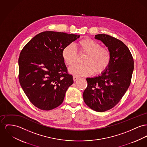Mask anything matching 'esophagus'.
<instances>
[{
    "instance_id": "1",
    "label": "esophagus",
    "mask_w": 147,
    "mask_h": 147,
    "mask_svg": "<svg viewBox=\"0 0 147 147\" xmlns=\"http://www.w3.org/2000/svg\"><path fill=\"white\" fill-rule=\"evenodd\" d=\"M79 78H80V77L78 76H74V80L75 81H77Z\"/></svg>"
}]
</instances>
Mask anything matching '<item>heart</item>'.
Returning <instances> with one entry per match:
<instances>
[{
    "label": "heart",
    "instance_id": "b5f03b06",
    "mask_svg": "<svg viewBox=\"0 0 147 147\" xmlns=\"http://www.w3.org/2000/svg\"><path fill=\"white\" fill-rule=\"evenodd\" d=\"M75 47L78 53H85L86 56L83 59L84 64H75L69 67L71 74L86 76L91 75L94 71L96 73H100L108 67L111 56L107 47L100 46L97 42L90 38L80 40L75 43ZM75 49L72 45H69L63 49L62 56L67 65H72L76 62Z\"/></svg>",
    "mask_w": 147,
    "mask_h": 147
}]
</instances>
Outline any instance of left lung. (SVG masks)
I'll use <instances>...</instances> for the list:
<instances>
[{"label": "left lung", "mask_w": 147, "mask_h": 147, "mask_svg": "<svg viewBox=\"0 0 147 147\" xmlns=\"http://www.w3.org/2000/svg\"><path fill=\"white\" fill-rule=\"evenodd\" d=\"M109 50L108 67L98 76L87 78L83 93L84 102L98 112L114 107L129 88L134 69V61L127 46L121 40L105 34L95 35Z\"/></svg>", "instance_id": "1"}]
</instances>
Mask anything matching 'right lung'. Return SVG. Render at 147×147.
Masks as SVG:
<instances>
[{"instance_id":"obj_1","label":"right lung","mask_w":147,"mask_h":147,"mask_svg":"<svg viewBox=\"0 0 147 147\" xmlns=\"http://www.w3.org/2000/svg\"><path fill=\"white\" fill-rule=\"evenodd\" d=\"M80 35L45 31L37 34L22 49L18 59L20 84L37 108L50 110L63 101L74 83L62 56L63 49Z\"/></svg>"}]
</instances>
